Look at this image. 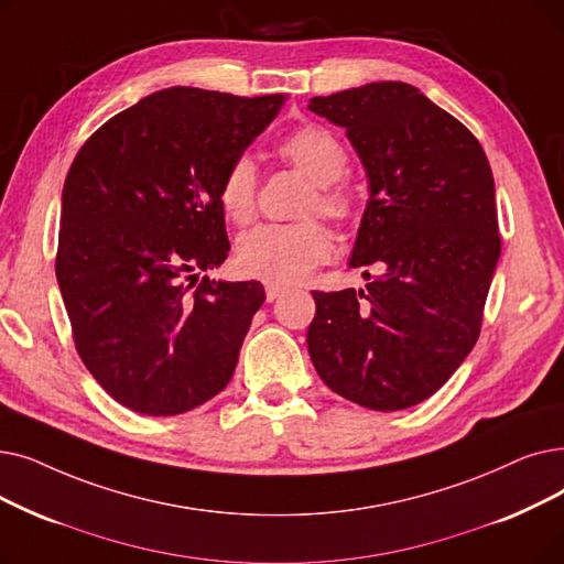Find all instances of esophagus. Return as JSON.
<instances>
[{
	"instance_id": "34e87169",
	"label": "esophagus",
	"mask_w": 564,
	"mask_h": 564,
	"mask_svg": "<svg viewBox=\"0 0 564 564\" xmlns=\"http://www.w3.org/2000/svg\"><path fill=\"white\" fill-rule=\"evenodd\" d=\"M264 295H267V302H274L283 295V288L276 283H264Z\"/></svg>"
}]
</instances>
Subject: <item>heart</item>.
<instances>
[{"label": "heart", "mask_w": 564, "mask_h": 564, "mask_svg": "<svg viewBox=\"0 0 564 564\" xmlns=\"http://www.w3.org/2000/svg\"><path fill=\"white\" fill-rule=\"evenodd\" d=\"M279 152L315 184L308 212H317L332 221H343L355 209L346 177L350 156L343 142L321 124H306L288 133ZM218 200L235 224H249L258 205V175L249 156H237L221 180ZM332 253L329 232L313 221L306 224H264L237 241V267L241 274L292 285L304 281L313 269Z\"/></svg>", "instance_id": "obj_1"}]
</instances>
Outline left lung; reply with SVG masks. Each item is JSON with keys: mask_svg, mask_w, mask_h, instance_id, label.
I'll return each mask as SVG.
<instances>
[{"mask_svg": "<svg viewBox=\"0 0 564 564\" xmlns=\"http://www.w3.org/2000/svg\"><path fill=\"white\" fill-rule=\"evenodd\" d=\"M308 110L346 129L371 188L350 260L369 283L313 290L311 361L343 399L412 408L452 378L481 332L500 258L491 165L456 117L405 83L315 96Z\"/></svg>", "mask_w": 564, "mask_h": 564, "instance_id": "obj_1", "label": "left lung"}]
</instances>
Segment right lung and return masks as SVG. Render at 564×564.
Wrapping results in <instances>:
<instances>
[{
	"instance_id": "add662e5",
	"label": "right lung",
	"mask_w": 564,
	"mask_h": 564,
	"mask_svg": "<svg viewBox=\"0 0 564 564\" xmlns=\"http://www.w3.org/2000/svg\"><path fill=\"white\" fill-rule=\"evenodd\" d=\"M281 104V94L161 89L108 119L70 163L57 283L87 371L133 412H188L235 373L264 290L200 272L230 251L226 170Z\"/></svg>"
}]
</instances>
